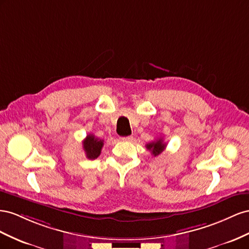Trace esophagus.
Segmentation results:
<instances>
[{"label": "esophagus", "instance_id": "esophagus-1", "mask_svg": "<svg viewBox=\"0 0 249 249\" xmlns=\"http://www.w3.org/2000/svg\"><path fill=\"white\" fill-rule=\"evenodd\" d=\"M133 140L132 136H128V137H123L121 138V141H124V142H131Z\"/></svg>", "mask_w": 249, "mask_h": 249}]
</instances>
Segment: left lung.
Wrapping results in <instances>:
<instances>
[{
    "label": "left lung",
    "instance_id": "1",
    "mask_svg": "<svg viewBox=\"0 0 249 249\" xmlns=\"http://www.w3.org/2000/svg\"><path fill=\"white\" fill-rule=\"evenodd\" d=\"M146 148L148 149L149 151H151V153L156 156L160 154L162 151L165 150L166 148V144L164 143V141H162L161 139H159L156 141H153L151 142V143H149L146 145Z\"/></svg>",
    "mask_w": 249,
    "mask_h": 249
}]
</instances>
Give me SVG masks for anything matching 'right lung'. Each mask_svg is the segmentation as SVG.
Segmentation results:
<instances>
[{
    "instance_id": "add662e5",
    "label": "right lung",
    "mask_w": 249,
    "mask_h": 249,
    "mask_svg": "<svg viewBox=\"0 0 249 249\" xmlns=\"http://www.w3.org/2000/svg\"><path fill=\"white\" fill-rule=\"evenodd\" d=\"M85 155L89 160L97 159L101 153V149L104 145L103 141L96 138L94 134H88L82 142Z\"/></svg>"
}]
</instances>
